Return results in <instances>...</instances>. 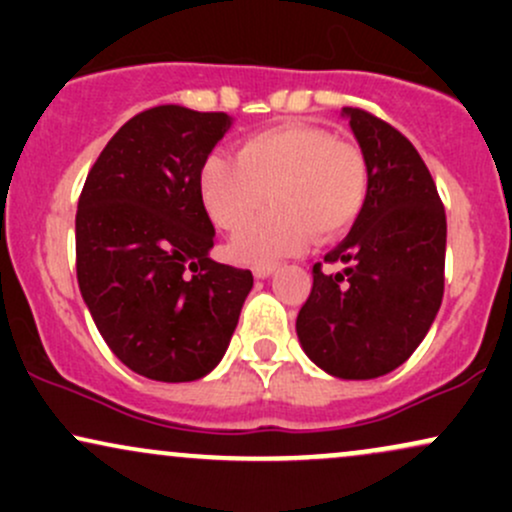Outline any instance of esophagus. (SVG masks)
Instances as JSON below:
<instances>
[{
    "mask_svg": "<svg viewBox=\"0 0 512 512\" xmlns=\"http://www.w3.org/2000/svg\"><path fill=\"white\" fill-rule=\"evenodd\" d=\"M274 272V264L269 262V264H255V267H252V274L257 276V279H267L269 274Z\"/></svg>",
    "mask_w": 512,
    "mask_h": 512,
    "instance_id": "obj_1",
    "label": "esophagus"
}]
</instances>
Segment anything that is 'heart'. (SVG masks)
<instances>
[{
	"instance_id": "obj_1",
	"label": "heart",
	"mask_w": 512,
	"mask_h": 512,
	"mask_svg": "<svg viewBox=\"0 0 512 512\" xmlns=\"http://www.w3.org/2000/svg\"><path fill=\"white\" fill-rule=\"evenodd\" d=\"M199 190L223 231L243 228L272 199L274 209L231 243L236 260L269 264L351 228L366 204L368 163L325 127L289 122L243 139L236 158H209Z\"/></svg>"
}]
</instances>
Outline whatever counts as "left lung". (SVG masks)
<instances>
[{
    "label": "left lung",
    "mask_w": 512,
    "mask_h": 512,
    "mask_svg": "<svg viewBox=\"0 0 512 512\" xmlns=\"http://www.w3.org/2000/svg\"><path fill=\"white\" fill-rule=\"evenodd\" d=\"M368 163V195L337 248L342 272L313 267V289L296 317L303 351L344 380L402 366L436 320L445 286V209L414 144L380 117L344 108Z\"/></svg>",
    "instance_id": "8db88e82"
}]
</instances>
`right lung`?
Instances as JSON below:
<instances>
[{
  "mask_svg": "<svg viewBox=\"0 0 512 512\" xmlns=\"http://www.w3.org/2000/svg\"><path fill=\"white\" fill-rule=\"evenodd\" d=\"M226 113L156 105L115 132L76 209V279L98 332L134 373L190 383L226 354L250 269L214 262L199 178Z\"/></svg>",
  "mask_w": 512,
  "mask_h": 512,
  "instance_id": "1",
  "label": "right lung"
}]
</instances>
